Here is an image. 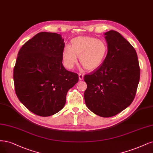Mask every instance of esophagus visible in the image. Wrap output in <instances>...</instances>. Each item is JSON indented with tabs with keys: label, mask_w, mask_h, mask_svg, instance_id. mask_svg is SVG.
Returning <instances> with one entry per match:
<instances>
[{
	"label": "esophagus",
	"mask_w": 153,
	"mask_h": 153,
	"mask_svg": "<svg viewBox=\"0 0 153 153\" xmlns=\"http://www.w3.org/2000/svg\"><path fill=\"white\" fill-rule=\"evenodd\" d=\"M78 76H79V80H82L83 79V75L82 74H81V73H79Z\"/></svg>",
	"instance_id": "obj_1"
}]
</instances>
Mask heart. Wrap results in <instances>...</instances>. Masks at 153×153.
<instances>
[{"mask_svg": "<svg viewBox=\"0 0 153 153\" xmlns=\"http://www.w3.org/2000/svg\"><path fill=\"white\" fill-rule=\"evenodd\" d=\"M71 47L65 45L62 51L63 63L69 69L74 67L80 56V62L85 70H96L102 64L108 53L106 42L91 36H77L71 39Z\"/></svg>", "mask_w": 153, "mask_h": 153, "instance_id": "obj_1", "label": "heart"}]
</instances>
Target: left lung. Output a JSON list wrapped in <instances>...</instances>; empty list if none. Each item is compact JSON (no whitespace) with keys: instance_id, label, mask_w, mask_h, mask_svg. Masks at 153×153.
Listing matches in <instances>:
<instances>
[{"instance_id":"8db88e82","label":"left lung","mask_w":153,"mask_h":153,"mask_svg":"<svg viewBox=\"0 0 153 153\" xmlns=\"http://www.w3.org/2000/svg\"><path fill=\"white\" fill-rule=\"evenodd\" d=\"M108 54L102 64L84 76L87 85L84 99L87 108L100 117H111L134 101L140 80L137 52L118 31L104 33Z\"/></svg>"}]
</instances>
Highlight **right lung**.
Here are the masks:
<instances>
[{
    "label": "right lung",
    "instance_id": "obj_1",
    "mask_svg": "<svg viewBox=\"0 0 153 153\" xmlns=\"http://www.w3.org/2000/svg\"><path fill=\"white\" fill-rule=\"evenodd\" d=\"M64 39L56 33L40 32L22 47L13 71L15 92L33 113L49 117L61 110L68 91L78 81L62 63Z\"/></svg>",
    "mask_w": 153,
    "mask_h": 153
}]
</instances>
